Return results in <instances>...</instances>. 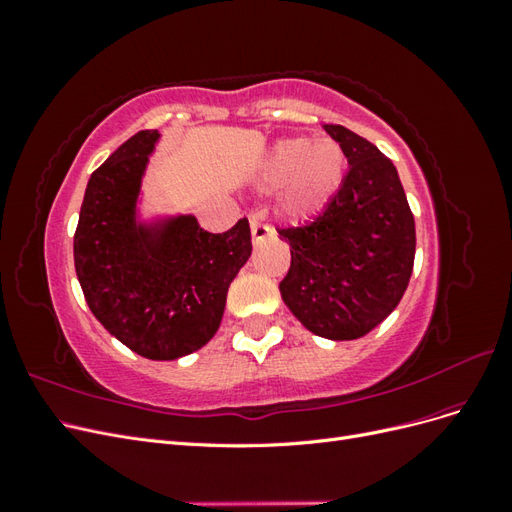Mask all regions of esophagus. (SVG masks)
<instances>
[{"label":"esophagus","instance_id":"1","mask_svg":"<svg viewBox=\"0 0 512 512\" xmlns=\"http://www.w3.org/2000/svg\"><path fill=\"white\" fill-rule=\"evenodd\" d=\"M250 228H252V241L258 245L260 241H265V239H269V237H273L275 235V230L269 226V224H265L262 222L258 215H252L250 218Z\"/></svg>","mask_w":512,"mask_h":512}]
</instances>
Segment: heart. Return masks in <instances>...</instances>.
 <instances>
[{
	"label": "heart",
	"instance_id": "b5f03b06",
	"mask_svg": "<svg viewBox=\"0 0 512 512\" xmlns=\"http://www.w3.org/2000/svg\"><path fill=\"white\" fill-rule=\"evenodd\" d=\"M346 153L333 138L309 141L294 136L277 141L262 162L260 177L281 185L280 209L290 220H307L320 213L337 194L346 175Z\"/></svg>",
	"mask_w": 512,
	"mask_h": 512
}]
</instances>
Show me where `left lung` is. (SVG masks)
Segmentation results:
<instances>
[{"mask_svg":"<svg viewBox=\"0 0 512 512\" xmlns=\"http://www.w3.org/2000/svg\"><path fill=\"white\" fill-rule=\"evenodd\" d=\"M348 173L314 222L280 228L290 243L282 299L307 331L348 342L389 316L408 288L416 230L397 168L363 136L324 126Z\"/></svg>","mask_w":512,"mask_h":512,"instance_id":"left-lung-1","label":"left lung"}]
</instances>
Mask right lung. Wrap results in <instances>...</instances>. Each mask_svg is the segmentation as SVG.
<instances>
[{
    "mask_svg": "<svg viewBox=\"0 0 512 512\" xmlns=\"http://www.w3.org/2000/svg\"><path fill=\"white\" fill-rule=\"evenodd\" d=\"M158 130L128 138L89 177L74 267L102 327L151 361H175L220 329L230 282L252 254L247 220L220 235L194 215L141 220V188Z\"/></svg>",
    "mask_w": 512,
    "mask_h": 512,
    "instance_id": "1",
    "label": "right lung"
}]
</instances>
